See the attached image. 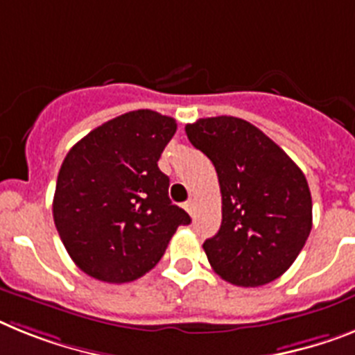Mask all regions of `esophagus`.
<instances>
[{
    "label": "esophagus",
    "instance_id": "34e87169",
    "mask_svg": "<svg viewBox=\"0 0 355 355\" xmlns=\"http://www.w3.org/2000/svg\"><path fill=\"white\" fill-rule=\"evenodd\" d=\"M183 207H184V210L189 211L190 215H193V214H196V201H193V199H189V201L184 202Z\"/></svg>",
    "mask_w": 355,
    "mask_h": 355
}]
</instances>
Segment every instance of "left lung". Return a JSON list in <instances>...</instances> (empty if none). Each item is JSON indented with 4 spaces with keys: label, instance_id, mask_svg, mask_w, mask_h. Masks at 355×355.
Wrapping results in <instances>:
<instances>
[{
    "label": "left lung",
    "instance_id": "obj_1",
    "mask_svg": "<svg viewBox=\"0 0 355 355\" xmlns=\"http://www.w3.org/2000/svg\"><path fill=\"white\" fill-rule=\"evenodd\" d=\"M210 157L223 196V223L202 248L233 286L259 287L282 277L313 228L304 172L264 132L235 116L199 118L184 127Z\"/></svg>",
    "mask_w": 355,
    "mask_h": 355
}]
</instances>
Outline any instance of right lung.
<instances>
[{
	"instance_id": "add662e5",
	"label": "right lung",
	"mask_w": 355,
	"mask_h": 355,
	"mask_svg": "<svg viewBox=\"0 0 355 355\" xmlns=\"http://www.w3.org/2000/svg\"><path fill=\"white\" fill-rule=\"evenodd\" d=\"M174 118L138 109L93 129L69 148L53 196V220L71 260L109 284L144 277L178 226L190 223L157 168Z\"/></svg>"
}]
</instances>
